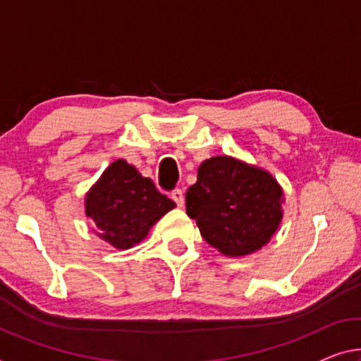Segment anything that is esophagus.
<instances>
[{"instance_id": "esophagus-1", "label": "esophagus", "mask_w": 361, "mask_h": 361, "mask_svg": "<svg viewBox=\"0 0 361 361\" xmlns=\"http://www.w3.org/2000/svg\"><path fill=\"white\" fill-rule=\"evenodd\" d=\"M171 198L174 200L177 207H182V204H184V193H182L180 188H174V190L171 192Z\"/></svg>"}]
</instances>
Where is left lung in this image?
I'll list each match as a JSON object with an SVG mask.
<instances>
[{
    "label": "left lung",
    "instance_id": "8db88e82",
    "mask_svg": "<svg viewBox=\"0 0 361 361\" xmlns=\"http://www.w3.org/2000/svg\"><path fill=\"white\" fill-rule=\"evenodd\" d=\"M281 197L279 184L266 171L214 157L198 168L185 207L209 245L227 257H243L259 250L276 232Z\"/></svg>",
    "mask_w": 361,
    "mask_h": 361
}]
</instances>
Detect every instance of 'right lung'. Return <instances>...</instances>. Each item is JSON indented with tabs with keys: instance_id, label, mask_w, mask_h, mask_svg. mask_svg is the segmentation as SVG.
Instances as JSON below:
<instances>
[{
	"instance_id": "1",
	"label": "right lung",
	"mask_w": 361,
	"mask_h": 361,
	"mask_svg": "<svg viewBox=\"0 0 361 361\" xmlns=\"http://www.w3.org/2000/svg\"><path fill=\"white\" fill-rule=\"evenodd\" d=\"M176 203L142 177L134 166L118 159L85 198V212L98 235L116 248H130L145 238L149 227L173 209Z\"/></svg>"
}]
</instances>
